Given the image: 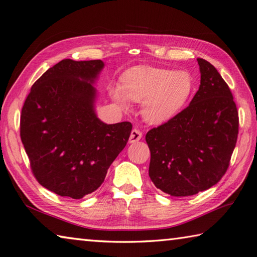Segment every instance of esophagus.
<instances>
[{
	"mask_svg": "<svg viewBox=\"0 0 257 257\" xmlns=\"http://www.w3.org/2000/svg\"><path fill=\"white\" fill-rule=\"evenodd\" d=\"M142 136H143V134H142L141 131L134 128L130 136V143H136V142H139L142 139Z\"/></svg>",
	"mask_w": 257,
	"mask_h": 257,
	"instance_id": "obj_1",
	"label": "esophagus"
}]
</instances>
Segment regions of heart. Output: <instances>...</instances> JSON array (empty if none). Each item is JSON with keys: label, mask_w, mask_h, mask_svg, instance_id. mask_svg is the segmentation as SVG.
<instances>
[{"label": "heart", "mask_w": 257, "mask_h": 257, "mask_svg": "<svg viewBox=\"0 0 257 257\" xmlns=\"http://www.w3.org/2000/svg\"><path fill=\"white\" fill-rule=\"evenodd\" d=\"M193 91L189 72L153 67H134L123 76V85L116 84L111 96L122 107L128 100L143 101L142 114L150 123H164L173 118L186 104Z\"/></svg>", "instance_id": "1"}]
</instances>
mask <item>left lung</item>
I'll return each instance as SVG.
<instances>
[{
	"instance_id": "8db88e82",
	"label": "left lung",
	"mask_w": 257,
	"mask_h": 257,
	"mask_svg": "<svg viewBox=\"0 0 257 257\" xmlns=\"http://www.w3.org/2000/svg\"><path fill=\"white\" fill-rule=\"evenodd\" d=\"M200 87L186 109L146 134L148 175L174 197L193 196L221 180L238 134V112L229 85L202 58Z\"/></svg>"
}]
</instances>
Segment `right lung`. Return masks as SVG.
<instances>
[{"instance_id": "obj_1", "label": "right lung", "mask_w": 257, "mask_h": 257, "mask_svg": "<svg viewBox=\"0 0 257 257\" xmlns=\"http://www.w3.org/2000/svg\"><path fill=\"white\" fill-rule=\"evenodd\" d=\"M101 60L64 59L33 84L21 113L20 134L32 173L46 189L81 199L102 185L126 145L130 122L96 117L92 82Z\"/></svg>"}]
</instances>
